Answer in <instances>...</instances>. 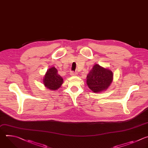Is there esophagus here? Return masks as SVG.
I'll list each match as a JSON object with an SVG mask.
<instances>
[{
  "label": "esophagus",
  "instance_id": "esophagus-1",
  "mask_svg": "<svg viewBox=\"0 0 148 148\" xmlns=\"http://www.w3.org/2000/svg\"><path fill=\"white\" fill-rule=\"evenodd\" d=\"M70 75L71 76H76L77 75V72H71L70 73Z\"/></svg>",
  "mask_w": 148,
  "mask_h": 148
}]
</instances>
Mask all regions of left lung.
<instances>
[{
  "instance_id": "1",
  "label": "left lung",
  "mask_w": 148,
  "mask_h": 148,
  "mask_svg": "<svg viewBox=\"0 0 148 148\" xmlns=\"http://www.w3.org/2000/svg\"><path fill=\"white\" fill-rule=\"evenodd\" d=\"M86 78V83L90 89L95 93H99L107 89L112 82L113 74L110 69L96 64Z\"/></svg>"
}]
</instances>
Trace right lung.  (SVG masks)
Returning a JSON list of instances; mask_svg holds the SVG:
<instances>
[{
	"instance_id": "right-lung-1",
	"label": "right lung",
	"mask_w": 148,
	"mask_h": 148,
	"mask_svg": "<svg viewBox=\"0 0 148 148\" xmlns=\"http://www.w3.org/2000/svg\"><path fill=\"white\" fill-rule=\"evenodd\" d=\"M63 78L58 74V70L52 67L47 70L43 79V84L48 89L56 90L63 83Z\"/></svg>"
}]
</instances>
